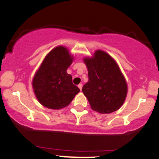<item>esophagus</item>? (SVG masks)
Here are the masks:
<instances>
[{
	"instance_id": "34e87169",
	"label": "esophagus",
	"mask_w": 159,
	"mask_h": 159,
	"mask_svg": "<svg viewBox=\"0 0 159 159\" xmlns=\"http://www.w3.org/2000/svg\"><path fill=\"white\" fill-rule=\"evenodd\" d=\"M78 88H79V89H80V90L81 91V89H82V84H78Z\"/></svg>"
}]
</instances>
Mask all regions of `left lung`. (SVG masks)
<instances>
[{
  "instance_id": "obj_1",
  "label": "left lung",
  "mask_w": 159,
  "mask_h": 159,
  "mask_svg": "<svg viewBox=\"0 0 159 159\" xmlns=\"http://www.w3.org/2000/svg\"><path fill=\"white\" fill-rule=\"evenodd\" d=\"M89 81L82 92L91 108L101 114L118 110L127 94V84L116 61L106 52L98 49L84 58Z\"/></svg>"
}]
</instances>
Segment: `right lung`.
<instances>
[{
	"label": "right lung",
	"mask_w": 159,
	"mask_h": 159,
	"mask_svg": "<svg viewBox=\"0 0 159 159\" xmlns=\"http://www.w3.org/2000/svg\"><path fill=\"white\" fill-rule=\"evenodd\" d=\"M74 60L68 49L55 47L46 55L32 78V89L38 102L51 110L67 107L80 92L66 70Z\"/></svg>",
	"instance_id": "1"
}]
</instances>
